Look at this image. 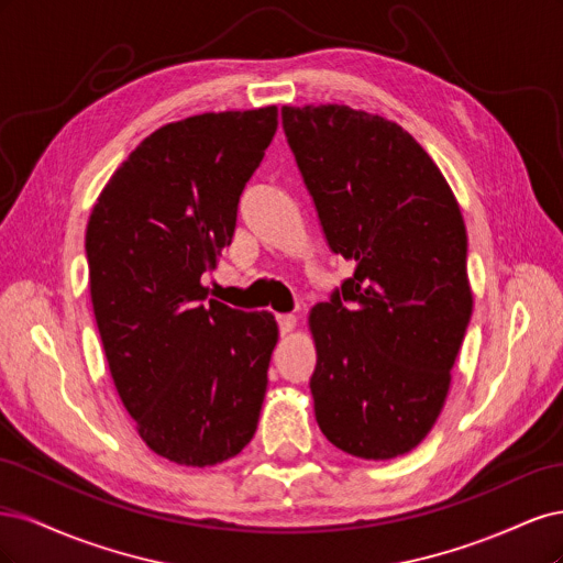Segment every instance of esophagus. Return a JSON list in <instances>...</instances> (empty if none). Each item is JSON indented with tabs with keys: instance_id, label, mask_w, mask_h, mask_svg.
Instances as JSON below:
<instances>
[{
	"instance_id": "1",
	"label": "esophagus",
	"mask_w": 563,
	"mask_h": 563,
	"mask_svg": "<svg viewBox=\"0 0 563 563\" xmlns=\"http://www.w3.org/2000/svg\"><path fill=\"white\" fill-rule=\"evenodd\" d=\"M277 321H279V331H282L284 335L291 333V331L296 329V323H298V319H296L294 314H279Z\"/></svg>"
}]
</instances>
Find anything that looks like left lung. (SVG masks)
<instances>
[{"label": "left lung", "mask_w": 563, "mask_h": 563, "mask_svg": "<svg viewBox=\"0 0 563 563\" xmlns=\"http://www.w3.org/2000/svg\"><path fill=\"white\" fill-rule=\"evenodd\" d=\"M282 124L333 253L354 263L310 312L314 418L333 446L391 460L430 434L472 317L467 232L434 159L397 122L284 106Z\"/></svg>", "instance_id": "1"}]
</instances>
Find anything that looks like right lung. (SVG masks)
Masks as SVG:
<instances>
[{"label":"right lung","instance_id":"add662e5","mask_svg":"<svg viewBox=\"0 0 563 563\" xmlns=\"http://www.w3.org/2000/svg\"><path fill=\"white\" fill-rule=\"evenodd\" d=\"M277 131V106L203 112L135 147L87 225L89 288L110 376L150 451L185 467L255 434L279 340L272 312L209 300L236 203Z\"/></svg>","mask_w":563,"mask_h":563}]
</instances>
